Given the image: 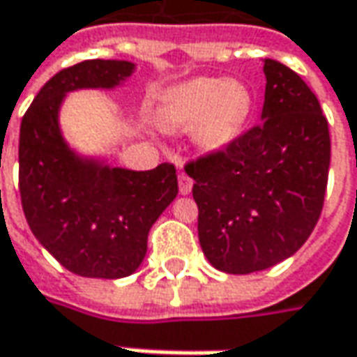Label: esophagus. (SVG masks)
Here are the masks:
<instances>
[{
	"mask_svg": "<svg viewBox=\"0 0 357 357\" xmlns=\"http://www.w3.org/2000/svg\"><path fill=\"white\" fill-rule=\"evenodd\" d=\"M178 190H181V195H190V190H192V178L186 173L178 174Z\"/></svg>",
	"mask_w": 357,
	"mask_h": 357,
	"instance_id": "obj_1",
	"label": "esophagus"
}]
</instances>
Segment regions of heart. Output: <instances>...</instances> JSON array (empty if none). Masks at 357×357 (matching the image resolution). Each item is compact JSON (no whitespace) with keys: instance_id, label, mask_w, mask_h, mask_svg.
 Wrapping results in <instances>:
<instances>
[{"instance_id":"1","label":"heart","mask_w":357,"mask_h":357,"mask_svg":"<svg viewBox=\"0 0 357 357\" xmlns=\"http://www.w3.org/2000/svg\"><path fill=\"white\" fill-rule=\"evenodd\" d=\"M250 112L251 94L245 84L224 78H195L162 96L157 116L167 129L196 128L200 147L216 151L240 135Z\"/></svg>"}]
</instances>
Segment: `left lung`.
I'll list each match as a JSON object with an SVG mask.
<instances>
[{
	"instance_id": "obj_1",
	"label": "left lung",
	"mask_w": 357,
	"mask_h": 357,
	"mask_svg": "<svg viewBox=\"0 0 357 357\" xmlns=\"http://www.w3.org/2000/svg\"><path fill=\"white\" fill-rule=\"evenodd\" d=\"M261 123L186 161L200 248L216 269L248 275L291 257L317 226L328 184L326 116L307 82L265 59Z\"/></svg>"
}]
</instances>
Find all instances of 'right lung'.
Returning a JSON list of instances; mask_svg holds the SVG:
<instances>
[{"instance_id": "right-lung-1", "label": "right lung", "mask_w": 357, "mask_h": 357, "mask_svg": "<svg viewBox=\"0 0 357 357\" xmlns=\"http://www.w3.org/2000/svg\"><path fill=\"white\" fill-rule=\"evenodd\" d=\"M133 70L128 61H84L40 88L21 119L19 195L33 236L80 277L131 275L147 253L151 226L178 192L173 162L128 171L84 162L61 137L62 98L78 88H112Z\"/></svg>"}]
</instances>
